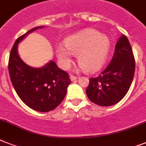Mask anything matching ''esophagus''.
I'll list each match as a JSON object with an SVG mask.
<instances>
[{
    "label": "esophagus",
    "instance_id": "34e87169",
    "mask_svg": "<svg viewBox=\"0 0 146 146\" xmlns=\"http://www.w3.org/2000/svg\"><path fill=\"white\" fill-rule=\"evenodd\" d=\"M70 78L71 81H76V80H77V77H76V76H73V75L70 76Z\"/></svg>",
    "mask_w": 146,
    "mask_h": 146
}]
</instances>
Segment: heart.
<instances>
[{
	"label": "heart",
	"instance_id": "heart-1",
	"mask_svg": "<svg viewBox=\"0 0 146 146\" xmlns=\"http://www.w3.org/2000/svg\"><path fill=\"white\" fill-rule=\"evenodd\" d=\"M110 49L108 38L94 29H86L64 40V44L56 47L60 66L68 69L72 63V54L77 55V61L87 73L96 72L104 65Z\"/></svg>",
	"mask_w": 146,
	"mask_h": 146
}]
</instances>
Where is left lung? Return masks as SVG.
I'll use <instances>...</instances> for the list:
<instances>
[{
	"label": "left lung",
	"instance_id": "1",
	"mask_svg": "<svg viewBox=\"0 0 146 146\" xmlns=\"http://www.w3.org/2000/svg\"><path fill=\"white\" fill-rule=\"evenodd\" d=\"M135 59L127 36L122 35L115 46L111 63L98 76L89 79L86 92L100 106H111L123 98L133 82Z\"/></svg>",
	"mask_w": 146,
	"mask_h": 146
}]
</instances>
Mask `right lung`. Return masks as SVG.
Segmentation results:
<instances>
[{"mask_svg": "<svg viewBox=\"0 0 146 146\" xmlns=\"http://www.w3.org/2000/svg\"><path fill=\"white\" fill-rule=\"evenodd\" d=\"M42 28L32 29L17 38L10 51L8 70L13 86L24 104L35 111L48 112L56 108L65 98L71 82L68 73L52 60L40 68L32 67L22 60L17 51L22 40Z\"/></svg>", "mask_w": 146, "mask_h": 146, "instance_id": "obj_1", "label": "right lung"}]
</instances>
